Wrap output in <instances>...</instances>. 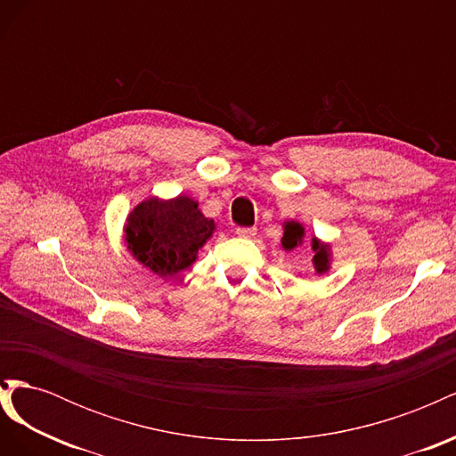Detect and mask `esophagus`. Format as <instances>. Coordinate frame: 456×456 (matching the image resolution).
<instances>
[{"label": "esophagus", "mask_w": 456, "mask_h": 456, "mask_svg": "<svg viewBox=\"0 0 456 456\" xmlns=\"http://www.w3.org/2000/svg\"><path fill=\"white\" fill-rule=\"evenodd\" d=\"M236 233L240 238H255L256 228H236Z\"/></svg>", "instance_id": "34e87169"}]
</instances>
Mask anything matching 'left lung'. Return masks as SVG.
<instances>
[{"instance_id": "obj_1", "label": "left lung", "mask_w": 456, "mask_h": 456, "mask_svg": "<svg viewBox=\"0 0 456 456\" xmlns=\"http://www.w3.org/2000/svg\"><path fill=\"white\" fill-rule=\"evenodd\" d=\"M283 240H281V245L285 251H291L295 249L297 245L302 243V238H305V228H302V224L295 223V220H291V223H287L285 228H283ZM312 249H314V266L315 270L323 273L329 270V260H330V249L327 243H320L315 238L312 240Z\"/></svg>"}]
</instances>
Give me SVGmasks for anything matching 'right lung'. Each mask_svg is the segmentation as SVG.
Segmentation results:
<instances>
[{
  "mask_svg": "<svg viewBox=\"0 0 456 456\" xmlns=\"http://www.w3.org/2000/svg\"><path fill=\"white\" fill-rule=\"evenodd\" d=\"M213 232V220L205 218L188 196L169 201L150 198L129 215L126 243L141 265L167 278L191 266Z\"/></svg>",
  "mask_w": 456,
  "mask_h": 456,
  "instance_id": "add662e5",
  "label": "right lung"
}]
</instances>
